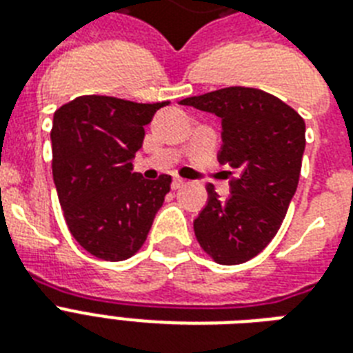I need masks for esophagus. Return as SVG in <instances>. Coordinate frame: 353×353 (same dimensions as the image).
I'll return each mask as SVG.
<instances>
[{"label":"esophagus","instance_id":"obj_1","mask_svg":"<svg viewBox=\"0 0 353 353\" xmlns=\"http://www.w3.org/2000/svg\"><path fill=\"white\" fill-rule=\"evenodd\" d=\"M183 185H185V179H181V177H174V179H172V188H174V190L181 188Z\"/></svg>","mask_w":353,"mask_h":353}]
</instances>
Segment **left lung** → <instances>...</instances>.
<instances>
[{"instance_id": "left-lung-1", "label": "left lung", "mask_w": 353, "mask_h": 353, "mask_svg": "<svg viewBox=\"0 0 353 353\" xmlns=\"http://www.w3.org/2000/svg\"><path fill=\"white\" fill-rule=\"evenodd\" d=\"M179 104L221 119L218 161L238 170L227 199L207 185L209 199L194 220L196 238L214 262H247L273 240L295 196L306 146L304 119L276 97L241 85Z\"/></svg>"}]
</instances>
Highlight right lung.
Instances as JSON below:
<instances>
[{
  "mask_svg": "<svg viewBox=\"0 0 353 353\" xmlns=\"http://www.w3.org/2000/svg\"><path fill=\"white\" fill-rule=\"evenodd\" d=\"M168 104L84 95L54 112L52 179L69 231L93 256L121 262L148 236L172 177L144 179L132 159L144 126Z\"/></svg>",
  "mask_w": 353,
  "mask_h": 353,
  "instance_id": "add662e5",
  "label": "right lung"
}]
</instances>
